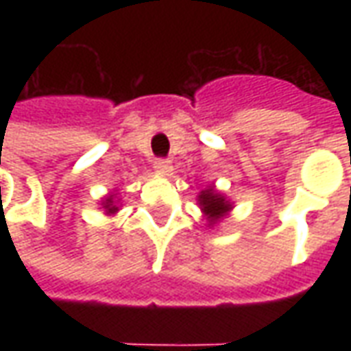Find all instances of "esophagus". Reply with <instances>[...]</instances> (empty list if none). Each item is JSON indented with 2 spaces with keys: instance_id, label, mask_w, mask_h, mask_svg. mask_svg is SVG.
<instances>
[{
  "instance_id": "1",
  "label": "esophagus",
  "mask_w": 351,
  "mask_h": 351,
  "mask_svg": "<svg viewBox=\"0 0 351 351\" xmlns=\"http://www.w3.org/2000/svg\"><path fill=\"white\" fill-rule=\"evenodd\" d=\"M154 169H156L158 173H161V175H169V173L173 171V165H171V161L169 160H156Z\"/></svg>"
}]
</instances>
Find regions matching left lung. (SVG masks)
Masks as SVG:
<instances>
[{
    "instance_id": "1",
    "label": "left lung",
    "mask_w": 351,
    "mask_h": 351,
    "mask_svg": "<svg viewBox=\"0 0 351 351\" xmlns=\"http://www.w3.org/2000/svg\"><path fill=\"white\" fill-rule=\"evenodd\" d=\"M199 206H201V213L205 214L206 221H208V226H214V223H218L221 218H226L229 213H231V201L226 199V195H221L220 191L216 190L214 186L210 188H206L197 195Z\"/></svg>"
}]
</instances>
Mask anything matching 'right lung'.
Returning a JSON list of instances; mask_svg holds the SVG:
<instances>
[{
	"label": "right lung",
	"instance_id": "obj_1",
	"mask_svg": "<svg viewBox=\"0 0 351 351\" xmlns=\"http://www.w3.org/2000/svg\"><path fill=\"white\" fill-rule=\"evenodd\" d=\"M101 205H103V208H105V213L107 214L118 213V205H116V201H114V193L103 199V203H101Z\"/></svg>",
	"mask_w": 351,
	"mask_h": 351
}]
</instances>
